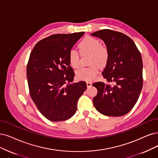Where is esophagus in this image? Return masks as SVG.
<instances>
[{
  "label": "esophagus",
  "mask_w": 158,
  "mask_h": 158,
  "mask_svg": "<svg viewBox=\"0 0 158 158\" xmlns=\"http://www.w3.org/2000/svg\"><path fill=\"white\" fill-rule=\"evenodd\" d=\"M92 83L91 82H86V85H87V87H90L92 86Z\"/></svg>",
  "instance_id": "esophagus-1"
}]
</instances>
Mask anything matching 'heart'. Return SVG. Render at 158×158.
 <instances>
[{"label":"heart","instance_id":"heart-1","mask_svg":"<svg viewBox=\"0 0 158 158\" xmlns=\"http://www.w3.org/2000/svg\"><path fill=\"white\" fill-rule=\"evenodd\" d=\"M78 48L83 55H90V64L92 66L82 68L76 72V77L80 81L90 82L94 80L99 72L98 67H103L109 60V51L105 45L100 44L98 39L86 36L79 44ZM69 61L71 66L77 68L80 65V56L78 52L71 49L69 52Z\"/></svg>","mask_w":158,"mask_h":158}]
</instances>
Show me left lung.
I'll use <instances>...</instances> for the list:
<instances>
[{"label":"left lung","instance_id":"obj_1","mask_svg":"<svg viewBox=\"0 0 158 158\" xmlns=\"http://www.w3.org/2000/svg\"><path fill=\"white\" fill-rule=\"evenodd\" d=\"M102 40L109 51L103 77L112 85L97 82L93 103L101 114L120 116L129 113L137 103L143 88V60L133 41L126 34L103 29L91 34Z\"/></svg>","mask_w":158,"mask_h":158}]
</instances>
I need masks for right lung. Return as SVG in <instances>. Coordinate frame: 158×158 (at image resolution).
<instances>
[{"mask_svg": "<svg viewBox=\"0 0 158 158\" xmlns=\"http://www.w3.org/2000/svg\"><path fill=\"white\" fill-rule=\"evenodd\" d=\"M84 32L53 34L38 42L29 57L27 77L30 95L39 111L50 121L66 120L77 110L85 81L73 82L69 52Z\"/></svg>", "mask_w": 158, "mask_h": 158, "instance_id": "obj_1", "label": "right lung"}]
</instances>
